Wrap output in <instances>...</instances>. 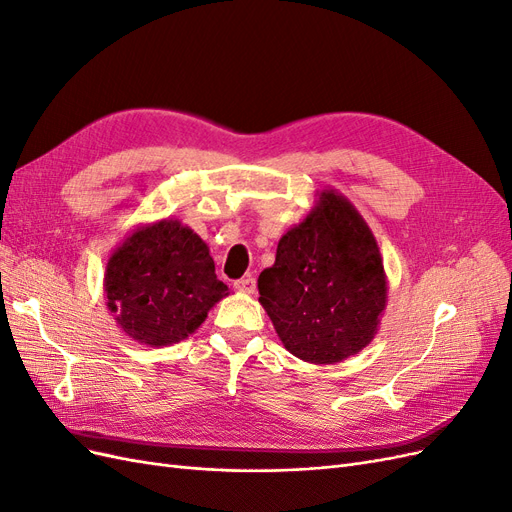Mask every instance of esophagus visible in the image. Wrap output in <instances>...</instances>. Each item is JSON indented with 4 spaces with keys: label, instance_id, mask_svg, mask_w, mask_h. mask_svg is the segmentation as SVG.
<instances>
[{
    "label": "esophagus",
    "instance_id": "34e87169",
    "mask_svg": "<svg viewBox=\"0 0 512 512\" xmlns=\"http://www.w3.org/2000/svg\"><path fill=\"white\" fill-rule=\"evenodd\" d=\"M235 288H237L239 292H243V294H254V292H256V280H254L252 275L241 277V280L235 282Z\"/></svg>",
    "mask_w": 512,
    "mask_h": 512
}]
</instances>
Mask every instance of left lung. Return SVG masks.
<instances>
[{
  "mask_svg": "<svg viewBox=\"0 0 512 512\" xmlns=\"http://www.w3.org/2000/svg\"><path fill=\"white\" fill-rule=\"evenodd\" d=\"M258 292L277 337L297 359L333 365L359 354L386 307L374 232L344 194L324 188L305 220L277 243Z\"/></svg>",
  "mask_w": 512,
  "mask_h": 512,
  "instance_id": "1",
  "label": "left lung"
}]
</instances>
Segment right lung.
Masks as SVG:
<instances>
[{
  "instance_id": "1",
  "label": "right lung",
  "mask_w": 512,
  "mask_h": 512,
  "mask_svg": "<svg viewBox=\"0 0 512 512\" xmlns=\"http://www.w3.org/2000/svg\"><path fill=\"white\" fill-rule=\"evenodd\" d=\"M106 305L119 329L151 348L179 344L228 297L207 243L175 218L136 226L106 262Z\"/></svg>"
}]
</instances>
